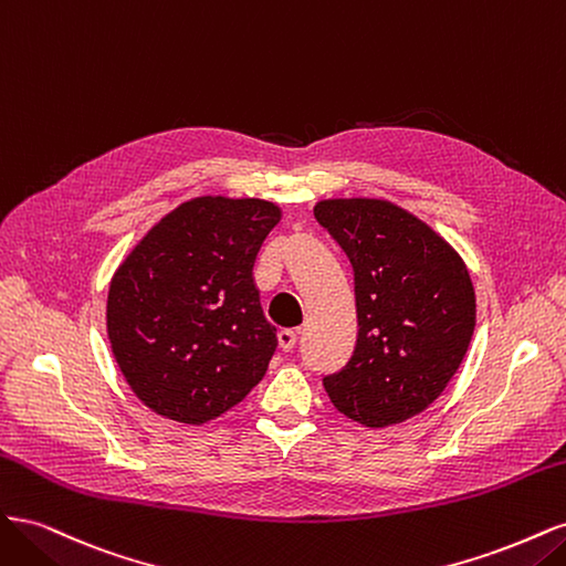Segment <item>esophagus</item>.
I'll return each instance as SVG.
<instances>
[{"label":"esophagus","mask_w":566,"mask_h":566,"mask_svg":"<svg viewBox=\"0 0 566 566\" xmlns=\"http://www.w3.org/2000/svg\"><path fill=\"white\" fill-rule=\"evenodd\" d=\"M297 342V331H279V347L283 352H290Z\"/></svg>","instance_id":"34e87169"}]
</instances>
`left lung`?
<instances>
[{"label":"left lung","mask_w":566,"mask_h":566,"mask_svg":"<svg viewBox=\"0 0 566 566\" xmlns=\"http://www.w3.org/2000/svg\"><path fill=\"white\" fill-rule=\"evenodd\" d=\"M314 214L349 256L358 323L352 358L323 387L354 422H406L439 399L470 347L476 297L468 264L387 198H325Z\"/></svg>","instance_id":"8db88e82"}]
</instances>
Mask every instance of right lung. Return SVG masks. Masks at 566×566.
I'll list each match as a JSON object with an SVG mask.
<instances>
[{"label":"right lung","mask_w":566,"mask_h":566,"mask_svg":"<svg viewBox=\"0 0 566 566\" xmlns=\"http://www.w3.org/2000/svg\"><path fill=\"white\" fill-rule=\"evenodd\" d=\"M281 217L271 200L198 196L167 212L115 269L111 349L153 413L210 422L264 378L279 339L252 269Z\"/></svg>","instance_id":"add662e5"}]
</instances>
